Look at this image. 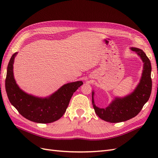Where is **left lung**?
Returning a JSON list of instances; mask_svg holds the SVG:
<instances>
[{"instance_id": "obj_1", "label": "left lung", "mask_w": 158, "mask_h": 158, "mask_svg": "<svg viewBox=\"0 0 158 158\" xmlns=\"http://www.w3.org/2000/svg\"><path fill=\"white\" fill-rule=\"evenodd\" d=\"M144 62V70L140 82L134 92L123 98H115L106 108L95 106L92 92V105L97 115L103 120L109 123H120L129 120L140 112L143 106L150 98L152 82L151 78L152 66L150 59L142 50L132 47Z\"/></svg>"}]
</instances>
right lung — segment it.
<instances>
[{"label":"right lung","instance_id":"1","mask_svg":"<svg viewBox=\"0 0 158 158\" xmlns=\"http://www.w3.org/2000/svg\"><path fill=\"white\" fill-rule=\"evenodd\" d=\"M17 52L13 54L8 65L5 88L9 101L20 114L31 121L50 123L59 119L65 113L70 100L82 81L64 85L48 98H38L28 95L16 84L13 75V63Z\"/></svg>","mask_w":158,"mask_h":158}]
</instances>
